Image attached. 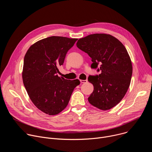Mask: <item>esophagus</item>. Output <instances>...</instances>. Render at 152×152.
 I'll return each instance as SVG.
<instances>
[{
	"mask_svg": "<svg viewBox=\"0 0 152 152\" xmlns=\"http://www.w3.org/2000/svg\"><path fill=\"white\" fill-rule=\"evenodd\" d=\"M88 80H80V82L82 83H87Z\"/></svg>",
	"mask_w": 152,
	"mask_h": 152,
	"instance_id": "esophagus-1",
	"label": "esophagus"
}]
</instances>
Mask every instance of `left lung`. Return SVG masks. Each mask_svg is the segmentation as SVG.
<instances>
[{"label":"left lung","mask_w":152,"mask_h":152,"mask_svg":"<svg viewBox=\"0 0 152 152\" xmlns=\"http://www.w3.org/2000/svg\"><path fill=\"white\" fill-rule=\"evenodd\" d=\"M77 47L91 58V68H100V74L90 76L94 86L88 102L106 111L116 106L124 97L131 83L132 65L124 46L110 34H94L80 38Z\"/></svg>","instance_id":"left-lung-1"}]
</instances>
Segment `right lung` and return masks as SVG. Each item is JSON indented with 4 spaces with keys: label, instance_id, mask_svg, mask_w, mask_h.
Listing matches in <instances>:
<instances>
[{
    "label": "right lung",
    "instance_id": "add662e5",
    "mask_svg": "<svg viewBox=\"0 0 152 152\" xmlns=\"http://www.w3.org/2000/svg\"><path fill=\"white\" fill-rule=\"evenodd\" d=\"M77 38L52 36L35 42L26 52L22 79L34 105L49 115L60 113L67 107L78 79H65L58 76L68 50Z\"/></svg>",
    "mask_w": 152,
    "mask_h": 152
}]
</instances>
